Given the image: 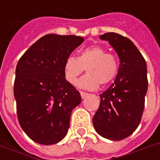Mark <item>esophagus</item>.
<instances>
[{
    "instance_id": "obj_1",
    "label": "esophagus",
    "mask_w": 160,
    "mask_h": 160,
    "mask_svg": "<svg viewBox=\"0 0 160 160\" xmlns=\"http://www.w3.org/2000/svg\"><path fill=\"white\" fill-rule=\"evenodd\" d=\"M80 94H81L82 98H84V97H86V96L88 95V93L87 92H80Z\"/></svg>"
}]
</instances>
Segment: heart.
I'll use <instances>...</instances> for the list:
<instances>
[{
    "instance_id": "heart-1",
    "label": "heart",
    "mask_w": 160,
    "mask_h": 160,
    "mask_svg": "<svg viewBox=\"0 0 160 160\" xmlns=\"http://www.w3.org/2000/svg\"><path fill=\"white\" fill-rule=\"evenodd\" d=\"M86 69L87 75L79 81L82 88L95 90L99 84L106 85L111 83L118 73V62L111 53H107L102 46L93 45L81 51L78 57L68 56L63 64L66 80L76 84L78 77Z\"/></svg>"
}]
</instances>
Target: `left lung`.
I'll use <instances>...</instances> for the list:
<instances>
[{
  "mask_svg": "<svg viewBox=\"0 0 160 160\" xmlns=\"http://www.w3.org/2000/svg\"><path fill=\"white\" fill-rule=\"evenodd\" d=\"M100 38L113 47L120 64L114 83L100 95L92 123L101 136L120 141L131 135L142 119L148 90L147 65L130 39L116 33H106Z\"/></svg>",
  "mask_w": 160,
  "mask_h": 160,
  "instance_id": "1",
  "label": "left lung"
}]
</instances>
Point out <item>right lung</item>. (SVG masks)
Segmentation results:
<instances>
[{
	"instance_id": "add662e5",
	"label": "right lung",
	"mask_w": 160,
	"mask_h": 160,
	"mask_svg": "<svg viewBox=\"0 0 160 160\" xmlns=\"http://www.w3.org/2000/svg\"><path fill=\"white\" fill-rule=\"evenodd\" d=\"M83 42L77 35L50 34L36 41L16 68L14 97L19 125L28 137L42 145L67 135L72 110L81 95L64 77L63 64Z\"/></svg>"
}]
</instances>
